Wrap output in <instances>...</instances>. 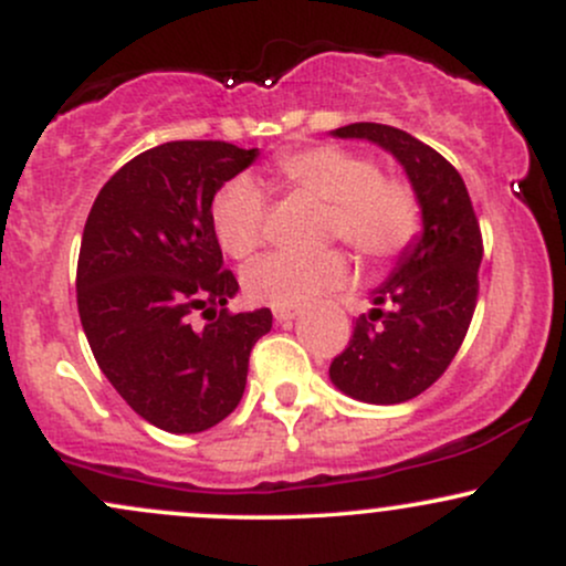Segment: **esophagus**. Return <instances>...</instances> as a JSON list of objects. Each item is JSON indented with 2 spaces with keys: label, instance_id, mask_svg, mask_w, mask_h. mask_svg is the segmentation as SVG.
<instances>
[{
  "label": "esophagus",
  "instance_id": "1",
  "mask_svg": "<svg viewBox=\"0 0 566 566\" xmlns=\"http://www.w3.org/2000/svg\"><path fill=\"white\" fill-rule=\"evenodd\" d=\"M297 316V311L292 308H274V319L276 322H292Z\"/></svg>",
  "mask_w": 566,
  "mask_h": 566
}]
</instances>
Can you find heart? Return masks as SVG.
Here are the masks:
<instances>
[{"label":"heart","instance_id":"1","mask_svg":"<svg viewBox=\"0 0 566 566\" xmlns=\"http://www.w3.org/2000/svg\"><path fill=\"white\" fill-rule=\"evenodd\" d=\"M287 191L322 201L324 237L354 247L369 261H391L418 239L423 212L415 191L382 178L378 161L337 146H311L276 159ZM212 233L231 258H250L263 244L265 193L247 175L220 186L210 207ZM346 279V258L337 250L316 255L271 252L244 271L250 301L271 308H303Z\"/></svg>","mask_w":566,"mask_h":566}]
</instances>
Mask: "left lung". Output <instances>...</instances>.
Listing matches in <instances>:
<instances>
[{"mask_svg": "<svg viewBox=\"0 0 566 566\" xmlns=\"http://www.w3.org/2000/svg\"><path fill=\"white\" fill-rule=\"evenodd\" d=\"M335 138L380 146L405 167L423 212V231L369 292L346 350L329 365L337 391L367 405H401L433 386L463 343L476 308L482 231L463 178L431 146L388 125L356 122Z\"/></svg>", "mask_w": 566, "mask_h": 566, "instance_id": "8db88e82", "label": "left lung"}]
</instances>
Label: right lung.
I'll return each instance as SVG.
<instances>
[{
    "instance_id": "obj_1",
    "label": "right lung",
    "mask_w": 566,
    "mask_h": 566,
    "mask_svg": "<svg viewBox=\"0 0 566 566\" xmlns=\"http://www.w3.org/2000/svg\"><path fill=\"white\" fill-rule=\"evenodd\" d=\"M258 159L223 140H172L129 159L82 233L76 305L97 367L143 420L199 433L229 418L269 308L229 314L239 292L212 233L220 186ZM199 310L208 322L197 325Z\"/></svg>"
}]
</instances>
